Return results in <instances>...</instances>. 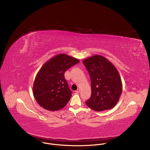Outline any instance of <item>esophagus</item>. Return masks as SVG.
Here are the masks:
<instances>
[{
    "mask_svg": "<svg viewBox=\"0 0 150 150\" xmlns=\"http://www.w3.org/2000/svg\"><path fill=\"white\" fill-rule=\"evenodd\" d=\"M76 93H79L80 92V89H77L76 91H75Z\"/></svg>",
    "mask_w": 150,
    "mask_h": 150,
    "instance_id": "obj_1",
    "label": "esophagus"
}]
</instances>
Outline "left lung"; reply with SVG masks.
Segmentation results:
<instances>
[{"instance_id":"1","label":"left lung","mask_w":150,"mask_h":150,"mask_svg":"<svg viewBox=\"0 0 150 150\" xmlns=\"http://www.w3.org/2000/svg\"><path fill=\"white\" fill-rule=\"evenodd\" d=\"M83 62L91 82V96L86 105L96 111L111 109L116 105L122 91L117 69L101 55H93Z\"/></svg>"}]
</instances>
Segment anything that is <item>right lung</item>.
I'll list each match as a JSON object with an SVG mask.
<instances>
[{
    "instance_id": "1",
    "label": "right lung",
    "mask_w": 150,
    "mask_h": 150,
    "mask_svg": "<svg viewBox=\"0 0 150 150\" xmlns=\"http://www.w3.org/2000/svg\"><path fill=\"white\" fill-rule=\"evenodd\" d=\"M79 62L75 58L61 54L43 64L33 86L34 97L41 107L54 111L66 105L72 92L64 78V72Z\"/></svg>"
}]
</instances>
